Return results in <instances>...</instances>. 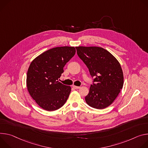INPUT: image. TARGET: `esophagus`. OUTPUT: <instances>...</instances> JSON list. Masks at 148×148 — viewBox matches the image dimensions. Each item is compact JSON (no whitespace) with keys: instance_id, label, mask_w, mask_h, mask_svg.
I'll use <instances>...</instances> for the list:
<instances>
[{"instance_id":"esophagus-1","label":"esophagus","mask_w":148,"mask_h":148,"mask_svg":"<svg viewBox=\"0 0 148 148\" xmlns=\"http://www.w3.org/2000/svg\"><path fill=\"white\" fill-rule=\"evenodd\" d=\"M72 87H73L74 89H79V88H80L79 86H75V85H73Z\"/></svg>"}]
</instances>
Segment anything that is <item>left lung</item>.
<instances>
[{"label": "left lung", "instance_id": "1", "mask_svg": "<svg viewBox=\"0 0 148 148\" xmlns=\"http://www.w3.org/2000/svg\"><path fill=\"white\" fill-rule=\"evenodd\" d=\"M77 54L93 78L85 97L90 106L104 109L116 99L123 88V75L121 64L110 52L100 47H76Z\"/></svg>", "mask_w": 148, "mask_h": 148}]
</instances>
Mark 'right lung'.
<instances>
[{"label": "right lung", "mask_w": 148, "mask_h": 148, "mask_svg": "<svg viewBox=\"0 0 148 148\" xmlns=\"http://www.w3.org/2000/svg\"><path fill=\"white\" fill-rule=\"evenodd\" d=\"M74 47H56L43 52L29 67L26 85L28 92L42 109L53 111L66 102L71 88L58 80L64 65L75 55Z\"/></svg>", "instance_id": "add662e5"}]
</instances>
